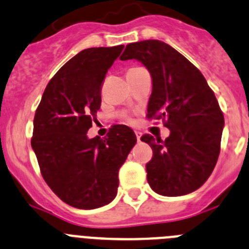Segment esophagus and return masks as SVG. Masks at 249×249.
<instances>
[{
	"label": "esophagus",
	"instance_id": "obj_1",
	"mask_svg": "<svg viewBox=\"0 0 249 249\" xmlns=\"http://www.w3.org/2000/svg\"><path fill=\"white\" fill-rule=\"evenodd\" d=\"M136 137H137V141L138 142H141V137H142V133L138 131H136Z\"/></svg>",
	"mask_w": 249,
	"mask_h": 249
}]
</instances>
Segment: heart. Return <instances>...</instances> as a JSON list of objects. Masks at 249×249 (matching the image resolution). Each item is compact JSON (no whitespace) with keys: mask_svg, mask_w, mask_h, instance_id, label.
Instances as JSON below:
<instances>
[{"mask_svg":"<svg viewBox=\"0 0 249 249\" xmlns=\"http://www.w3.org/2000/svg\"><path fill=\"white\" fill-rule=\"evenodd\" d=\"M123 118L127 121V122H132V118L129 117V116H127V114H123Z\"/></svg>","mask_w":249,"mask_h":249,"instance_id":"heart-1","label":"heart"}]
</instances>
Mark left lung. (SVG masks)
<instances>
[{
	"mask_svg": "<svg viewBox=\"0 0 249 249\" xmlns=\"http://www.w3.org/2000/svg\"><path fill=\"white\" fill-rule=\"evenodd\" d=\"M143 63L152 76L148 120H163L164 141L143 135L151 146L147 181L167 197L198 190L208 179L221 151L224 117L203 74L175 48L158 39L129 43L120 57Z\"/></svg>",
	"mask_w": 249,
	"mask_h": 249,
	"instance_id": "obj_1",
	"label": "left lung"
}]
</instances>
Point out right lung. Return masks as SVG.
Wrapping results in <instances>:
<instances>
[{
  "label": "right lung",
  "instance_id": "1",
  "mask_svg": "<svg viewBox=\"0 0 249 249\" xmlns=\"http://www.w3.org/2000/svg\"><path fill=\"white\" fill-rule=\"evenodd\" d=\"M123 47H92L72 57L51 78L35 114L31 146L43 179L57 197L80 210L113 201L118 171L137 142L124 124L112 126L105 138L87 137L106 73Z\"/></svg>",
  "mask_w": 249,
  "mask_h": 249
}]
</instances>
